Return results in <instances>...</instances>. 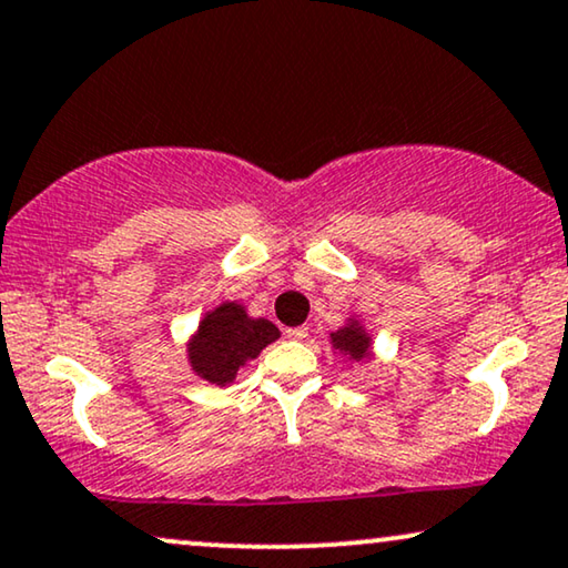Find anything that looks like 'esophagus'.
Returning <instances> with one entry per match:
<instances>
[{
	"label": "esophagus",
	"mask_w": 568,
	"mask_h": 568,
	"mask_svg": "<svg viewBox=\"0 0 568 568\" xmlns=\"http://www.w3.org/2000/svg\"><path fill=\"white\" fill-rule=\"evenodd\" d=\"M307 333H310L307 325H300V328H290V331H286V338H292V341H305Z\"/></svg>",
	"instance_id": "1"
}]
</instances>
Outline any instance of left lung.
I'll use <instances>...</instances> for the list:
<instances>
[{"instance_id":"obj_1","label":"left lung","mask_w":568,"mask_h":568,"mask_svg":"<svg viewBox=\"0 0 568 568\" xmlns=\"http://www.w3.org/2000/svg\"><path fill=\"white\" fill-rule=\"evenodd\" d=\"M331 338H333V346H336L338 352L352 356L354 362H362L364 356L369 354V336L362 331V325L356 321L352 325H346V328L331 333Z\"/></svg>"}]
</instances>
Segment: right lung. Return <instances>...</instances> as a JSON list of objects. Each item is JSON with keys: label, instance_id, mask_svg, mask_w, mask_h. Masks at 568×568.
<instances>
[{"label": "right lung", "instance_id": "right-lung-1", "mask_svg": "<svg viewBox=\"0 0 568 568\" xmlns=\"http://www.w3.org/2000/svg\"><path fill=\"white\" fill-rule=\"evenodd\" d=\"M278 338V328L263 317H247L237 302H224L209 313L199 325V333L189 344L191 367L209 383L227 385L247 359H255L271 341Z\"/></svg>", "mask_w": 568, "mask_h": 568}]
</instances>
